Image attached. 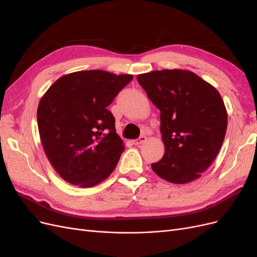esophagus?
Masks as SVG:
<instances>
[{
  "label": "esophagus",
  "mask_w": 257,
  "mask_h": 257,
  "mask_svg": "<svg viewBox=\"0 0 257 257\" xmlns=\"http://www.w3.org/2000/svg\"><path fill=\"white\" fill-rule=\"evenodd\" d=\"M146 141H147V137L145 135H142L139 138H137V139H135V141H133V144L135 146H139V145L144 144Z\"/></svg>",
  "instance_id": "34e87169"
}]
</instances>
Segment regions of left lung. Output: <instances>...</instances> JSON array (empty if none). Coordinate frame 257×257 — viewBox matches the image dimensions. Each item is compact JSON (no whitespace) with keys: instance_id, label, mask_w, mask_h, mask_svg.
<instances>
[{"instance_id":"obj_1","label":"left lung","mask_w":257,"mask_h":257,"mask_svg":"<svg viewBox=\"0 0 257 257\" xmlns=\"http://www.w3.org/2000/svg\"><path fill=\"white\" fill-rule=\"evenodd\" d=\"M161 111L163 158L151 165L164 180L183 184L211 165L224 142L227 112L217 90L183 69H163L137 76Z\"/></svg>"}]
</instances>
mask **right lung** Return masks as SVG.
<instances>
[{
    "mask_svg": "<svg viewBox=\"0 0 257 257\" xmlns=\"http://www.w3.org/2000/svg\"><path fill=\"white\" fill-rule=\"evenodd\" d=\"M132 79L98 69L75 72L62 76L41 98V142L66 182L90 188L113 172L124 145L107 107Z\"/></svg>",
    "mask_w": 257,
    "mask_h": 257,
    "instance_id": "1",
    "label": "right lung"
}]
</instances>
